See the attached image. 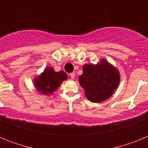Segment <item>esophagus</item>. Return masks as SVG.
<instances>
[{
  "mask_svg": "<svg viewBox=\"0 0 148 148\" xmlns=\"http://www.w3.org/2000/svg\"><path fill=\"white\" fill-rule=\"evenodd\" d=\"M75 73H70V78H75Z\"/></svg>",
  "mask_w": 148,
  "mask_h": 148,
  "instance_id": "1",
  "label": "esophagus"
}]
</instances>
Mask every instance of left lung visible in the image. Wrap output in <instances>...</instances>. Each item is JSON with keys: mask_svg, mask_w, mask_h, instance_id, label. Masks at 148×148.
Returning a JSON list of instances; mask_svg holds the SVG:
<instances>
[{"mask_svg": "<svg viewBox=\"0 0 148 148\" xmlns=\"http://www.w3.org/2000/svg\"><path fill=\"white\" fill-rule=\"evenodd\" d=\"M78 78L85 95L91 102L100 103L114 93L120 82L119 70L105 59L97 64H84Z\"/></svg>", "mask_w": 148, "mask_h": 148, "instance_id": "8db88e82", "label": "left lung"}]
</instances>
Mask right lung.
Listing matches in <instances>:
<instances>
[{"instance_id": "obj_1", "label": "right lung", "mask_w": 148, "mask_h": 148, "mask_svg": "<svg viewBox=\"0 0 148 148\" xmlns=\"http://www.w3.org/2000/svg\"><path fill=\"white\" fill-rule=\"evenodd\" d=\"M66 79L67 75L65 72H56L53 68L48 66L40 75L34 78V86L40 93L50 95Z\"/></svg>"}]
</instances>
